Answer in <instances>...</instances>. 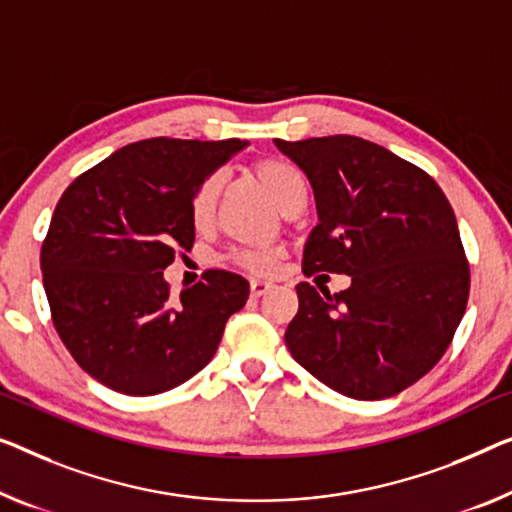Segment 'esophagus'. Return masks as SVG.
<instances>
[{
  "instance_id": "1",
  "label": "esophagus",
  "mask_w": 512,
  "mask_h": 512,
  "mask_svg": "<svg viewBox=\"0 0 512 512\" xmlns=\"http://www.w3.org/2000/svg\"><path fill=\"white\" fill-rule=\"evenodd\" d=\"M271 287H273L271 282H266V280H253L250 282V296H253V299H259V296H264Z\"/></svg>"
}]
</instances>
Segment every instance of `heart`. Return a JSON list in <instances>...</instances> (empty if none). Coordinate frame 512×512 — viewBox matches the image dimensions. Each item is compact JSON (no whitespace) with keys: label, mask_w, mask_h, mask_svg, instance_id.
Returning a JSON list of instances; mask_svg holds the SVG:
<instances>
[{"label":"heart","mask_w":512,"mask_h":512,"mask_svg":"<svg viewBox=\"0 0 512 512\" xmlns=\"http://www.w3.org/2000/svg\"><path fill=\"white\" fill-rule=\"evenodd\" d=\"M253 177L259 181L266 193L271 195V200L278 204V207L289 213L296 207H301L305 200V179L301 170L296 165L289 163V160L282 158H264L257 160V163L250 167ZM216 200H218V179L209 177L204 179L197 190L190 197L188 216L190 223L197 230H204L211 223L213 211H216ZM276 253L273 250H236L234 262L243 266V269L250 273H269L276 264Z\"/></svg>","instance_id":"obj_1"}]
</instances>
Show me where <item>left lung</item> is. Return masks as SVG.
Listing matches in <instances>:
<instances>
[{
	"label": "left lung",
	"mask_w": 512,
	"mask_h": 512,
	"mask_svg": "<svg viewBox=\"0 0 512 512\" xmlns=\"http://www.w3.org/2000/svg\"><path fill=\"white\" fill-rule=\"evenodd\" d=\"M310 179L319 225L303 273H347L338 294L299 282L285 342L347 398L384 400L446 354L469 301L455 213L430 174L354 135L276 140Z\"/></svg>",
	"instance_id": "1"
}]
</instances>
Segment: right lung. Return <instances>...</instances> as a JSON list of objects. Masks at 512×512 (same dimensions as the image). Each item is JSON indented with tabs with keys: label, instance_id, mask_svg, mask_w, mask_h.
<instances>
[{
	"label": "right lung",
	"instance_id": "1",
	"mask_svg": "<svg viewBox=\"0 0 512 512\" xmlns=\"http://www.w3.org/2000/svg\"><path fill=\"white\" fill-rule=\"evenodd\" d=\"M246 142L151 137L82 172L59 197L41 248L52 324L87 375L124 395L183 384L216 354L248 280L209 269L179 296L163 271L190 250L197 186Z\"/></svg>",
	"mask_w": 512,
	"mask_h": 512
}]
</instances>
